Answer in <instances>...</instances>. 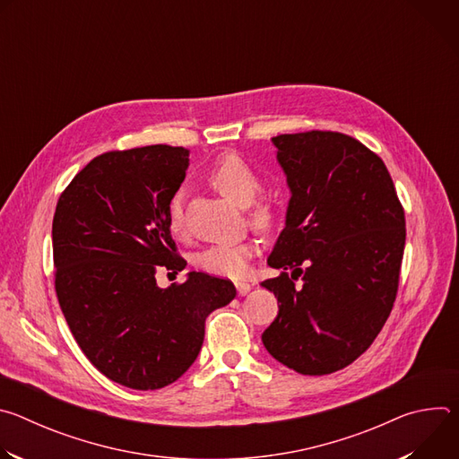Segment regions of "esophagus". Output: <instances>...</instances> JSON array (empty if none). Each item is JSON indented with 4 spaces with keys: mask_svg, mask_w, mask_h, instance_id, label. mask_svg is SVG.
<instances>
[{
    "mask_svg": "<svg viewBox=\"0 0 459 459\" xmlns=\"http://www.w3.org/2000/svg\"><path fill=\"white\" fill-rule=\"evenodd\" d=\"M234 285H236V290H238V294H239V296L248 294V292H250V289H252V287H250V283H247V281H236Z\"/></svg>",
    "mask_w": 459,
    "mask_h": 459,
    "instance_id": "1",
    "label": "esophagus"
}]
</instances>
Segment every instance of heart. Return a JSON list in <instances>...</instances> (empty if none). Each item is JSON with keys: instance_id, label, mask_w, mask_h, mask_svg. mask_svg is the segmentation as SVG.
Here are the masks:
<instances>
[{"instance_id": "obj_1", "label": "heart", "mask_w": 459, "mask_h": 459, "mask_svg": "<svg viewBox=\"0 0 459 459\" xmlns=\"http://www.w3.org/2000/svg\"><path fill=\"white\" fill-rule=\"evenodd\" d=\"M211 185L220 190L229 202L238 207H248L254 204L259 192V179L254 170L238 156H225L220 160L211 174ZM250 218L255 225L265 227L271 223V211L265 205H257L252 209ZM169 225L172 232L183 229V192H176L169 207ZM254 254L252 243H218L211 245L195 255V264L200 269L227 278L243 276L248 269V259Z\"/></svg>"}]
</instances>
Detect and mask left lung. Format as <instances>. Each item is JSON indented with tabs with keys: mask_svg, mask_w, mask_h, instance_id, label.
<instances>
[{
	"mask_svg": "<svg viewBox=\"0 0 459 459\" xmlns=\"http://www.w3.org/2000/svg\"><path fill=\"white\" fill-rule=\"evenodd\" d=\"M273 145L290 200L267 259L283 273L261 281L280 308L261 342L299 374H331L370 347L394 305L405 212L385 163L358 140L310 130Z\"/></svg>",
	"mask_w": 459,
	"mask_h": 459,
	"instance_id": "1",
	"label": "left lung"
}]
</instances>
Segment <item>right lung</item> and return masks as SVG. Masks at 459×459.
<instances>
[{
	"label": "right lung",
	"instance_id": "1",
	"mask_svg": "<svg viewBox=\"0 0 459 459\" xmlns=\"http://www.w3.org/2000/svg\"><path fill=\"white\" fill-rule=\"evenodd\" d=\"M188 151L149 145L94 158L59 195L52 221L56 294L71 333L108 379L136 390L174 383L198 358L205 319L236 298L229 280L179 273L169 207Z\"/></svg>",
	"mask_w": 459,
	"mask_h": 459
}]
</instances>
